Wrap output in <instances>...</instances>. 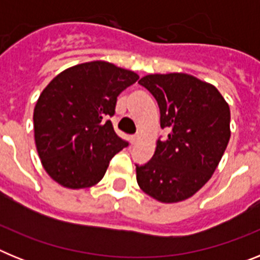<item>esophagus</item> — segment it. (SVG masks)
<instances>
[{"label": "esophagus", "instance_id": "esophagus-1", "mask_svg": "<svg viewBox=\"0 0 260 260\" xmlns=\"http://www.w3.org/2000/svg\"><path fill=\"white\" fill-rule=\"evenodd\" d=\"M137 142H138V135H132V137H130V143L135 144Z\"/></svg>", "mask_w": 260, "mask_h": 260}]
</instances>
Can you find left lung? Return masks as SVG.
<instances>
[{"label": "left lung", "mask_w": 260, "mask_h": 260, "mask_svg": "<svg viewBox=\"0 0 260 260\" xmlns=\"http://www.w3.org/2000/svg\"><path fill=\"white\" fill-rule=\"evenodd\" d=\"M156 99L160 126L152 158L137 165L138 185L162 203L190 198L211 178L231 138V110L212 84L183 73L151 74L139 80Z\"/></svg>", "instance_id": "left-lung-1"}]
</instances>
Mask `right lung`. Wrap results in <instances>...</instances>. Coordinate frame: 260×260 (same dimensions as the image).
Masks as SVG:
<instances>
[{
  "mask_svg": "<svg viewBox=\"0 0 260 260\" xmlns=\"http://www.w3.org/2000/svg\"><path fill=\"white\" fill-rule=\"evenodd\" d=\"M138 79L133 71L93 61L66 69L45 87L34 130L43 167L56 182L84 189L104 177L112 157L128 146L108 118L117 96Z\"/></svg>",
  "mask_w": 260,
  "mask_h": 260,
  "instance_id": "right-lung-1",
  "label": "right lung"
}]
</instances>
